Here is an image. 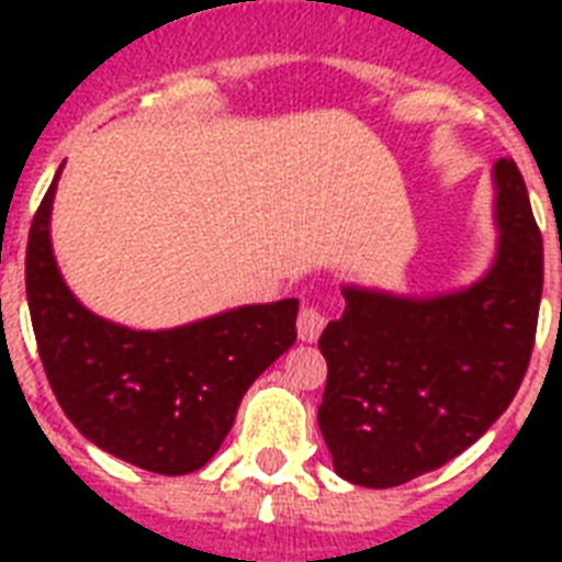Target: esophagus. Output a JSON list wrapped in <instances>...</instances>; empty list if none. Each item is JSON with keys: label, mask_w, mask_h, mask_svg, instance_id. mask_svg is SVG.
<instances>
[{"label": "esophagus", "mask_w": 562, "mask_h": 562, "mask_svg": "<svg viewBox=\"0 0 562 562\" xmlns=\"http://www.w3.org/2000/svg\"><path fill=\"white\" fill-rule=\"evenodd\" d=\"M326 326V315L324 308L317 306H303L297 315V335L300 341H317L321 333H324Z\"/></svg>", "instance_id": "esophagus-1"}]
</instances>
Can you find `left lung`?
<instances>
[{"label":"left lung","instance_id":"obj_1","mask_svg":"<svg viewBox=\"0 0 562 562\" xmlns=\"http://www.w3.org/2000/svg\"><path fill=\"white\" fill-rule=\"evenodd\" d=\"M496 262L454 294L414 300L344 289L321 335L317 426L335 472L400 487L472 446L514 402L531 361L542 297V236L514 160H498Z\"/></svg>","mask_w":562,"mask_h":562}]
</instances>
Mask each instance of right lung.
I'll use <instances>...</instances> for the list:
<instances>
[{"label": "right lung", "mask_w": 562, "mask_h": 562, "mask_svg": "<svg viewBox=\"0 0 562 562\" xmlns=\"http://www.w3.org/2000/svg\"><path fill=\"white\" fill-rule=\"evenodd\" d=\"M55 187L57 178L31 221L25 294L60 408L87 440L139 470H201L233 428L247 387L297 341V300L162 333L110 324L83 308L57 271L48 238Z\"/></svg>", "instance_id": "1"}]
</instances>
